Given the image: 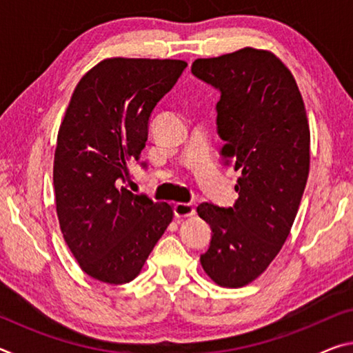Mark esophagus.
Instances as JSON below:
<instances>
[{
    "label": "esophagus",
    "mask_w": 353,
    "mask_h": 353,
    "mask_svg": "<svg viewBox=\"0 0 353 353\" xmlns=\"http://www.w3.org/2000/svg\"><path fill=\"white\" fill-rule=\"evenodd\" d=\"M172 210H174V214L177 218H187L194 214V207L191 204H187V202H177Z\"/></svg>",
    "instance_id": "obj_1"
}]
</instances>
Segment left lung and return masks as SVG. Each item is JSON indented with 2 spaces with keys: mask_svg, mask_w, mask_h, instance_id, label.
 <instances>
[{
  "mask_svg": "<svg viewBox=\"0 0 353 353\" xmlns=\"http://www.w3.org/2000/svg\"><path fill=\"white\" fill-rule=\"evenodd\" d=\"M191 73L221 93V154L241 172L234 207L196 208L213 234L201 265L214 283L240 288L270 266L294 223L310 171L305 105L291 71L270 51L198 59Z\"/></svg>",
  "mask_w": 353,
  "mask_h": 353,
  "instance_id": "obj_1",
  "label": "left lung"
}]
</instances>
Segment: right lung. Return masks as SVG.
Returning a JSON list of instances; mask_svg holds the SVG:
<instances>
[{"label": "right lung", "instance_id": "right-lung-1", "mask_svg": "<svg viewBox=\"0 0 353 353\" xmlns=\"http://www.w3.org/2000/svg\"><path fill=\"white\" fill-rule=\"evenodd\" d=\"M185 68L171 59H105L70 99L54 154L56 208L71 254L99 282L134 280L171 223L170 204L121 183L140 160L154 107Z\"/></svg>", "mask_w": 353, "mask_h": 353}]
</instances>
